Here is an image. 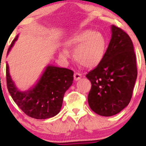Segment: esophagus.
<instances>
[{
  "label": "esophagus",
  "instance_id": "esophagus-1",
  "mask_svg": "<svg viewBox=\"0 0 146 146\" xmlns=\"http://www.w3.org/2000/svg\"><path fill=\"white\" fill-rule=\"evenodd\" d=\"M82 78V75L80 74V73H78V72H76V73H74V80H79L80 79H81Z\"/></svg>",
  "mask_w": 146,
  "mask_h": 146
}]
</instances>
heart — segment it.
<instances>
[{
	"instance_id": "obj_1",
	"label": "heart",
	"mask_w": 146,
	"mask_h": 146,
	"mask_svg": "<svg viewBox=\"0 0 146 146\" xmlns=\"http://www.w3.org/2000/svg\"><path fill=\"white\" fill-rule=\"evenodd\" d=\"M67 46L75 49L74 58L82 67L93 68L102 61L107 50V41L102 34L86 29L73 35L68 40ZM64 57L69 56L64 48L61 53Z\"/></svg>"
}]
</instances>
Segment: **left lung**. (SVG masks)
Segmentation results:
<instances>
[{
    "instance_id": "8db88e82",
    "label": "left lung",
    "mask_w": 146,
    "mask_h": 146,
    "mask_svg": "<svg viewBox=\"0 0 146 146\" xmlns=\"http://www.w3.org/2000/svg\"><path fill=\"white\" fill-rule=\"evenodd\" d=\"M111 32L102 61L86 75L92 84L88 97L90 107L104 117L118 114L129 104L138 73L130 36L115 25Z\"/></svg>"
}]
</instances>
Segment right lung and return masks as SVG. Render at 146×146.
Wrapping results in <instances>:
<instances>
[{"instance_id":"obj_1","label":"right lung","mask_w":146,"mask_h":146,"mask_svg":"<svg viewBox=\"0 0 146 146\" xmlns=\"http://www.w3.org/2000/svg\"><path fill=\"white\" fill-rule=\"evenodd\" d=\"M16 36L7 54L17 40ZM73 71L64 68L48 66L36 85L27 92H20L12 80L6 64L8 92L19 108L27 116L36 119L51 118L58 114L66 91L73 84Z\"/></svg>"}]
</instances>
